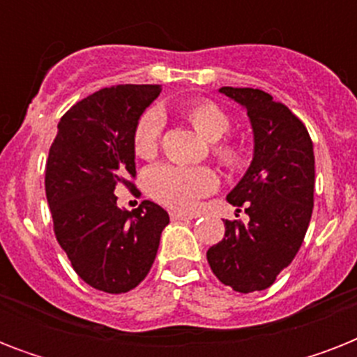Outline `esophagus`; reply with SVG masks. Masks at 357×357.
<instances>
[{"mask_svg":"<svg viewBox=\"0 0 357 357\" xmlns=\"http://www.w3.org/2000/svg\"><path fill=\"white\" fill-rule=\"evenodd\" d=\"M170 218H172V220H189V218H192V217H190L189 213L170 211Z\"/></svg>","mask_w":357,"mask_h":357,"instance_id":"1","label":"esophagus"}]
</instances>
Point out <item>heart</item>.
Here are the masks:
<instances>
[{
    "mask_svg": "<svg viewBox=\"0 0 357 357\" xmlns=\"http://www.w3.org/2000/svg\"><path fill=\"white\" fill-rule=\"evenodd\" d=\"M185 119L206 140L213 142V155L228 170H238L244 165V150L234 140H220L231 128V120L224 109L211 100H195L183 107ZM162 131V116L148 111L137 120L133 129V151L140 159H151L157 153ZM146 189L165 206L190 209L196 200L217 189V176L206 167L185 168L176 165H159L146 174Z\"/></svg>",
    "mask_w": 357,
    "mask_h": 357,
    "instance_id": "1",
    "label": "heart"
}]
</instances>
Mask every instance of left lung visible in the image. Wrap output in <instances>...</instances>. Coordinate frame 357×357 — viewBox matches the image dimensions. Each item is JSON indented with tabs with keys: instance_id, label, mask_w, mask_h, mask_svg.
I'll return each mask as SVG.
<instances>
[{
	"instance_id": "left-lung-1",
	"label": "left lung",
	"mask_w": 357,
	"mask_h": 357,
	"mask_svg": "<svg viewBox=\"0 0 357 357\" xmlns=\"http://www.w3.org/2000/svg\"><path fill=\"white\" fill-rule=\"evenodd\" d=\"M246 109L254 159L228 195L248 222L226 220L220 243L207 250L213 274L237 293L271 287L302 246L315 192V155L307 129L283 103L259 89L222 86Z\"/></svg>"
}]
</instances>
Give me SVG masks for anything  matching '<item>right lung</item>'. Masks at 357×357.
<instances>
[{
    "mask_svg": "<svg viewBox=\"0 0 357 357\" xmlns=\"http://www.w3.org/2000/svg\"><path fill=\"white\" fill-rule=\"evenodd\" d=\"M161 85H116L63 114L46 161L53 231L77 276L103 293H128L150 272L168 213L144 200L116 206L114 189H135L133 129Z\"/></svg>",
    "mask_w": 357,
    "mask_h": 357,
    "instance_id": "1",
    "label": "right lung"
}]
</instances>
